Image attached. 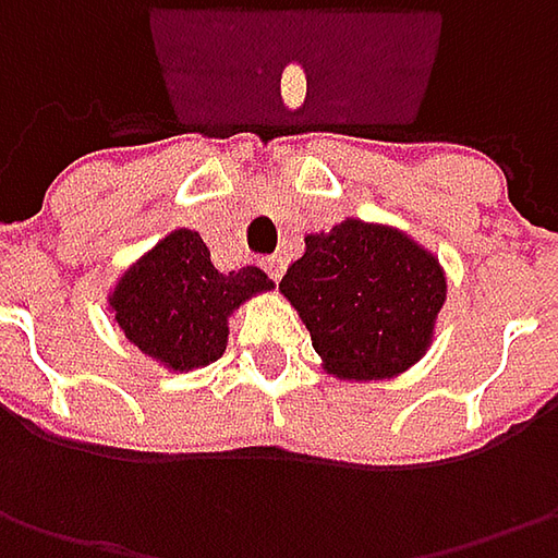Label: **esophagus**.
I'll return each mask as SVG.
<instances>
[{"mask_svg": "<svg viewBox=\"0 0 558 558\" xmlns=\"http://www.w3.org/2000/svg\"><path fill=\"white\" fill-rule=\"evenodd\" d=\"M264 269H267L272 282H279V279H282V272H286V257L272 254V257H267V260H264Z\"/></svg>", "mask_w": 558, "mask_h": 558, "instance_id": "34e87169", "label": "esophagus"}]
</instances>
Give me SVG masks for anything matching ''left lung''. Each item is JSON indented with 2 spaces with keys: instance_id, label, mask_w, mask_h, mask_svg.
<instances>
[{
  "instance_id": "left-lung-1",
  "label": "left lung",
  "mask_w": 558,
  "mask_h": 558,
  "mask_svg": "<svg viewBox=\"0 0 558 558\" xmlns=\"http://www.w3.org/2000/svg\"><path fill=\"white\" fill-rule=\"evenodd\" d=\"M279 291L304 319L326 373L378 381L432 348L447 276L432 251L395 226L341 220L311 232Z\"/></svg>"
}]
</instances>
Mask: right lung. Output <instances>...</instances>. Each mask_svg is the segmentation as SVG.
Instances as JSON below:
<instances>
[{
  "label": "right lung",
  "instance_id": "add662e5",
  "mask_svg": "<svg viewBox=\"0 0 558 558\" xmlns=\"http://www.w3.org/2000/svg\"><path fill=\"white\" fill-rule=\"evenodd\" d=\"M269 289L264 269L220 272L195 229H173L120 276L108 307L142 354L189 373L223 356L229 316Z\"/></svg>",
  "mask_w": 558,
  "mask_h": 558
}]
</instances>
